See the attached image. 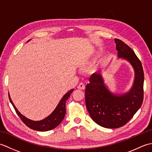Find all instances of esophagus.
<instances>
[{
    "mask_svg": "<svg viewBox=\"0 0 152 152\" xmlns=\"http://www.w3.org/2000/svg\"><path fill=\"white\" fill-rule=\"evenodd\" d=\"M77 88H78V89H81V90H83V89H85V85L83 84V83H80V84L78 86V87H77Z\"/></svg>",
    "mask_w": 152,
    "mask_h": 152,
    "instance_id": "obj_1",
    "label": "esophagus"
}]
</instances>
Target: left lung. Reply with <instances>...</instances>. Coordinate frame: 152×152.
<instances>
[{"instance_id": "8db88e82", "label": "left lung", "mask_w": 152, "mask_h": 152, "mask_svg": "<svg viewBox=\"0 0 152 152\" xmlns=\"http://www.w3.org/2000/svg\"><path fill=\"white\" fill-rule=\"evenodd\" d=\"M119 58L127 60L133 67L135 76L130 91L120 95L113 94L106 88L99 72L93 74L86 86V104L96 124L105 128L115 129L125 125L142 104L144 71L134 51L119 39L115 38Z\"/></svg>"}]
</instances>
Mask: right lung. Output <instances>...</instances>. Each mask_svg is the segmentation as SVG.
<instances>
[{
  "label": "right lung",
  "instance_id": "1",
  "mask_svg": "<svg viewBox=\"0 0 152 152\" xmlns=\"http://www.w3.org/2000/svg\"><path fill=\"white\" fill-rule=\"evenodd\" d=\"M73 91L74 89L70 90L69 92L66 93V94L63 96V98L61 99L60 102L57 106L56 108L54 110V111L51 113L49 116H48L47 118L40 121H33L29 119H27V118H25V116L23 115L18 110V109L15 108L14 103L12 101V99L9 94L8 96L10 101L12 103V106H14L17 114L18 115L19 117L20 118L22 121L28 127L31 128V129L36 130L38 131H48L51 129H53L54 128H56L57 126L59 125L60 124V123L63 121V119H64V115H65L66 114V102Z\"/></svg>",
  "mask_w": 152,
  "mask_h": 152
}]
</instances>
